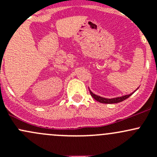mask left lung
<instances>
[{
    "mask_svg": "<svg viewBox=\"0 0 157 157\" xmlns=\"http://www.w3.org/2000/svg\"><path fill=\"white\" fill-rule=\"evenodd\" d=\"M89 90H90V95H91L92 97H93V99H96V100L98 101L99 102H101V103H105V104H113V103H118V102H122V101L125 100L126 99H128V97H130V96H131V95L134 93H131V94L120 96V97H115V98H112V99H107V98H104V97H102V96H97V95L94 94L93 92L90 91V89H89Z\"/></svg>",
    "mask_w": 157,
    "mask_h": 157,
    "instance_id": "1",
    "label": "left lung"
}]
</instances>
